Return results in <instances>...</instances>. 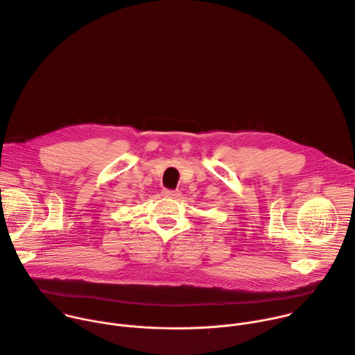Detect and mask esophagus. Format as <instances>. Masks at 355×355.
Here are the masks:
<instances>
[{
  "mask_svg": "<svg viewBox=\"0 0 355 355\" xmlns=\"http://www.w3.org/2000/svg\"><path fill=\"white\" fill-rule=\"evenodd\" d=\"M163 196H166V198H172V199H176V198H179L182 193L179 192V190H172V189H163Z\"/></svg>",
  "mask_w": 355,
  "mask_h": 355,
  "instance_id": "1",
  "label": "esophagus"
}]
</instances>
